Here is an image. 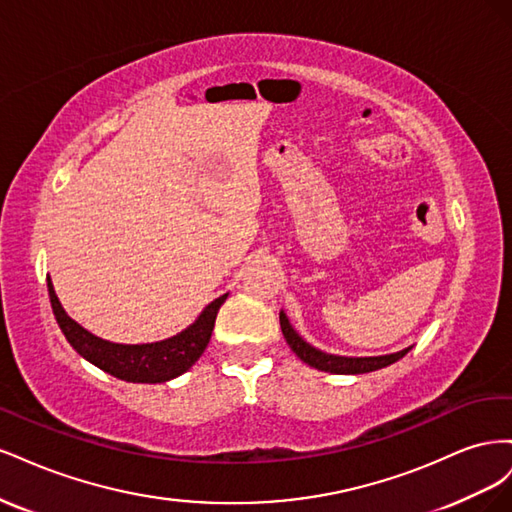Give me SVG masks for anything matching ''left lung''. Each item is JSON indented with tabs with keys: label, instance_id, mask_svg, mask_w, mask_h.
Segmentation results:
<instances>
[{
	"label": "left lung",
	"instance_id": "left-lung-1",
	"mask_svg": "<svg viewBox=\"0 0 512 512\" xmlns=\"http://www.w3.org/2000/svg\"><path fill=\"white\" fill-rule=\"evenodd\" d=\"M280 324H282V333L286 337L288 346L303 363H307L309 367H316L320 371H331V374H367V371H376L386 365H393L395 361L404 359V356L410 352V348H406V350H399L393 354H382V356L329 354V352H322V350L314 348L312 344H307L305 339L292 329V324L288 322L284 312H280Z\"/></svg>",
	"mask_w": 512,
	"mask_h": 512
}]
</instances>
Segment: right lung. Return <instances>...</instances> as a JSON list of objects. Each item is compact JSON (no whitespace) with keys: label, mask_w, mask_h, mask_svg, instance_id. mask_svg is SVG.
Here are the masks:
<instances>
[{"label":"right lung","mask_w":512,"mask_h":512,"mask_svg":"<svg viewBox=\"0 0 512 512\" xmlns=\"http://www.w3.org/2000/svg\"><path fill=\"white\" fill-rule=\"evenodd\" d=\"M46 286H49V297L55 320L59 324L61 333L66 335L70 346L79 352L83 359L94 363L106 374H111L119 380L126 382H145V384H158L168 382L181 374H185L205 352L211 331L215 327V316H218L222 303L228 294H222L215 301H211L203 314H200L188 329L177 333L175 337L162 339L156 344H113L106 339L89 333L83 329L79 322H74L66 309L61 307L51 277H46Z\"/></svg>","instance_id":"add662e5"}]
</instances>
